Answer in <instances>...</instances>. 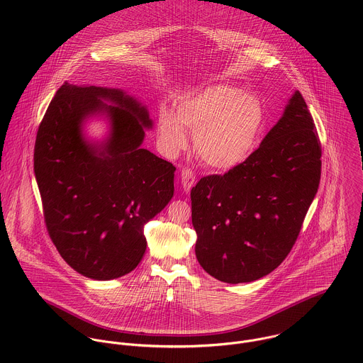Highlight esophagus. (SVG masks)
<instances>
[{"label": "esophagus", "mask_w": 363, "mask_h": 363, "mask_svg": "<svg viewBox=\"0 0 363 363\" xmlns=\"http://www.w3.org/2000/svg\"><path fill=\"white\" fill-rule=\"evenodd\" d=\"M194 184H195V174H194V171L189 169V168H184L181 171V185L184 188V191L189 192L191 188L194 186Z\"/></svg>", "instance_id": "esophagus-1"}]
</instances>
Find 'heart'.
<instances>
[{
  "instance_id": "1",
  "label": "heart",
  "mask_w": 363,
  "mask_h": 363,
  "mask_svg": "<svg viewBox=\"0 0 363 363\" xmlns=\"http://www.w3.org/2000/svg\"><path fill=\"white\" fill-rule=\"evenodd\" d=\"M264 125L266 108L256 94L218 83L184 99L177 116L161 110L158 135L167 151L177 152L188 144L185 126L195 134V151L203 164L232 169L253 152Z\"/></svg>"
}]
</instances>
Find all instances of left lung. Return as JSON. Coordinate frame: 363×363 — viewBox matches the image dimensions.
Wrapping results in <instances>:
<instances>
[{"mask_svg": "<svg viewBox=\"0 0 363 363\" xmlns=\"http://www.w3.org/2000/svg\"><path fill=\"white\" fill-rule=\"evenodd\" d=\"M321 178V143L300 91L260 147L191 191L199 264L229 283L259 280L291 252Z\"/></svg>", "mask_w": 363, "mask_h": 363, "instance_id": "8db88e82", "label": "left lung"}]
</instances>
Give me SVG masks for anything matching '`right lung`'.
I'll list each match as a JSON object with an SVG mask.
<instances>
[{
  "label": "right lung",
  "mask_w": 363,
  "mask_h": 363,
  "mask_svg": "<svg viewBox=\"0 0 363 363\" xmlns=\"http://www.w3.org/2000/svg\"><path fill=\"white\" fill-rule=\"evenodd\" d=\"M101 99L114 102L106 106ZM107 112L111 137L91 145L82 121ZM148 111L121 90L65 83L36 134L33 171L50 240L62 259L93 280H113L141 262L144 225L174 195L175 167L141 148Z\"/></svg>",
  "instance_id": "right-lung-1"
}]
</instances>
